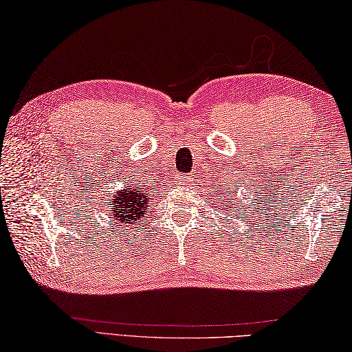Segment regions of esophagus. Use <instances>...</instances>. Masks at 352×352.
Wrapping results in <instances>:
<instances>
[{"label": "esophagus", "instance_id": "obj_1", "mask_svg": "<svg viewBox=\"0 0 352 352\" xmlns=\"http://www.w3.org/2000/svg\"><path fill=\"white\" fill-rule=\"evenodd\" d=\"M181 179H182V182H184V184H188L190 181H192V177H190V176H182Z\"/></svg>", "mask_w": 352, "mask_h": 352}]
</instances>
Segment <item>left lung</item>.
<instances>
[{
	"label": "left lung",
	"mask_w": 352,
	"mask_h": 352,
	"mask_svg": "<svg viewBox=\"0 0 352 352\" xmlns=\"http://www.w3.org/2000/svg\"><path fill=\"white\" fill-rule=\"evenodd\" d=\"M223 193H224V192H223ZM223 198H224V197H223ZM240 204H241V203H240ZM226 207H228V209H230V207H229V203H228V206H226Z\"/></svg>",
	"instance_id": "1"
}]
</instances>
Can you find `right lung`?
<instances>
[{"instance_id":"right-lung-1","label":"right lung","mask_w":352,"mask_h":352,"mask_svg":"<svg viewBox=\"0 0 352 352\" xmlns=\"http://www.w3.org/2000/svg\"><path fill=\"white\" fill-rule=\"evenodd\" d=\"M149 195L146 190H143L137 186H128V188L118 190L111 199V209L113 214H111V218L120 223H124V226H132V223L137 221V218H142L145 215L146 207H148Z\"/></svg>"}]
</instances>
